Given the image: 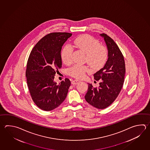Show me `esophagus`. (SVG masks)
<instances>
[{
	"label": "esophagus",
	"instance_id": "1",
	"mask_svg": "<svg viewBox=\"0 0 150 150\" xmlns=\"http://www.w3.org/2000/svg\"><path fill=\"white\" fill-rule=\"evenodd\" d=\"M79 82V81L75 79V80L72 81V82H71V84H73V85H76V84H78Z\"/></svg>",
	"mask_w": 150,
	"mask_h": 150
}]
</instances>
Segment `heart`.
Wrapping results in <instances>:
<instances>
[{
    "mask_svg": "<svg viewBox=\"0 0 150 150\" xmlns=\"http://www.w3.org/2000/svg\"><path fill=\"white\" fill-rule=\"evenodd\" d=\"M73 46L85 53V60L92 67L101 68L105 65L108 57L107 49L104 45H100L98 40L89 35H82L74 40ZM73 50L70 46L66 45L62 51V58L66 65L72 62ZM90 71L85 65L75 64L68 69V73L76 79H82Z\"/></svg>",
    "mask_w": 150,
    "mask_h": 150,
    "instance_id": "1",
    "label": "heart"
}]
</instances>
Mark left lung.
<instances>
[{
    "label": "left lung",
    "mask_w": 150,
    "mask_h": 150,
    "mask_svg": "<svg viewBox=\"0 0 150 150\" xmlns=\"http://www.w3.org/2000/svg\"><path fill=\"white\" fill-rule=\"evenodd\" d=\"M104 38L108 50V59L105 66L94 74V79L100 81L99 87L88 84L85 100L96 108L103 109L111 105L122 90L124 82V58L118 46L110 37L105 33Z\"/></svg>",
    "instance_id": "left-lung-1"
}]
</instances>
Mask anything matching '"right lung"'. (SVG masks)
Instances as JSON below:
<instances>
[{"mask_svg":"<svg viewBox=\"0 0 150 150\" xmlns=\"http://www.w3.org/2000/svg\"><path fill=\"white\" fill-rule=\"evenodd\" d=\"M72 34L54 32L46 35L32 49L26 65V77L28 90L35 104L43 110L58 107L66 99L71 86L66 78L59 84L54 75L62 68L61 50Z\"/></svg>","mask_w":150,"mask_h":150,"instance_id":"obj_1","label":"right lung"}]
</instances>
